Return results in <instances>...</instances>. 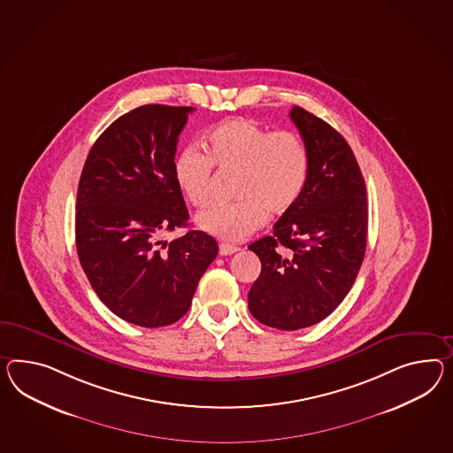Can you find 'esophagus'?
<instances>
[{
    "mask_svg": "<svg viewBox=\"0 0 453 453\" xmlns=\"http://www.w3.org/2000/svg\"><path fill=\"white\" fill-rule=\"evenodd\" d=\"M219 251H220V256L233 255V253H236V251H238V246L221 243L220 246H219Z\"/></svg>",
    "mask_w": 453,
    "mask_h": 453,
    "instance_id": "1",
    "label": "esophagus"
}]
</instances>
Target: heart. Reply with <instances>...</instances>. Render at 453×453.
I'll use <instances>...</instances> for the list:
<instances>
[{
  "label": "heart",
  "mask_w": 453,
  "mask_h": 453,
  "mask_svg": "<svg viewBox=\"0 0 453 453\" xmlns=\"http://www.w3.org/2000/svg\"><path fill=\"white\" fill-rule=\"evenodd\" d=\"M205 154L187 148L174 161L179 190L196 207L211 202L213 165L238 171V202L219 203L198 215V226L225 242H243L263 226L266 211H289L307 186L311 156L296 131H267L253 119L230 118L203 136Z\"/></svg>",
  "instance_id": "1"
}]
</instances>
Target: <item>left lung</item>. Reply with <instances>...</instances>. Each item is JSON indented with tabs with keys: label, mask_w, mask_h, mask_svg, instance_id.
<instances>
[{
	"label": "left lung",
	"mask_w": 453,
	"mask_h": 453,
	"mask_svg": "<svg viewBox=\"0 0 453 453\" xmlns=\"http://www.w3.org/2000/svg\"><path fill=\"white\" fill-rule=\"evenodd\" d=\"M289 115L311 156L307 186L274 233L248 246L261 259L250 312L279 330L319 324L335 311L358 276L368 234L366 187L349 142L301 106Z\"/></svg>",
	"instance_id": "left-lung-1"
}]
</instances>
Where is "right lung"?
Returning a JSON list of instances; mask_svg holds the SVG:
<instances>
[{
    "label": "right lung",
    "mask_w": 453,
    "mask_h": 453,
    "mask_svg": "<svg viewBox=\"0 0 453 453\" xmlns=\"http://www.w3.org/2000/svg\"><path fill=\"white\" fill-rule=\"evenodd\" d=\"M192 106L142 104L95 141L77 192L75 243L104 305L129 324L157 328L186 315L198 280L219 255L207 233L167 243L188 220L175 184L177 140Z\"/></svg>",
    "instance_id": "1"
}]
</instances>
